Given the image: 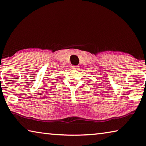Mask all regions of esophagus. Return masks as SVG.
Segmentation results:
<instances>
[{
	"label": "esophagus",
	"mask_w": 146,
	"mask_h": 146,
	"mask_svg": "<svg viewBox=\"0 0 146 146\" xmlns=\"http://www.w3.org/2000/svg\"><path fill=\"white\" fill-rule=\"evenodd\" d=\"M78 68H79L78 66H71V69H73V70H77L79 69Z\"/></svg>",
	"instance_id": "34e87169"
}]
</instances>
